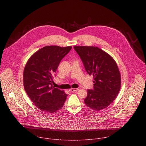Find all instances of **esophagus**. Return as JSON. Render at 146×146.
Segmentation results:
<instances>
[{
    "mask_svg": "<svg viewBox=\"0 0 146 146\" xmlns=\"http://www.w3.org/2000/svg\"><path fill=\"white\" fill-rule=\"evenodd\" d=\"M79 90L78 88H71L69 89V91L71 92H74L76 91H78Z\"/></svg>",
    "mask_w": 146,
    "mask_h": 146,
    "instance_id": "obj_1",
    "label": "esophagus"
}]
</instances>
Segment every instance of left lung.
Listing matches in <instances>:
<instances>
[{
    "mask_svg": "<svg viewBox=\"0 0 146 146\" xmlns=\"http://www.w3.org/2000/svg\"><path fill=\"white\" fill-rule=\"evenodd\" d=\"M87 73L94 77L93 89H88L84 103L94 110L100 111L111 104L121 87V76L112 57L98 47L75 46Z\"/></svg>",
    "mask_w": 146,
    "mask_h": 146,
    "instance_id": "left-lung-1",
    "label": "left lung"
}]
</instances>
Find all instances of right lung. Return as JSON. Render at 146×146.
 <instances>
[{"label":"right lung","instance_id":"add662e5","mask_svg":"<svg viewBox=\"0 0 146 146\" xmlns=\"http://www.w3.org/2000/svg\"><path fill=\"white\" fill-rule=\"evenodd\" d=\"M71 46L51 45L42 48L29 60L23 71V86L39 109L53 113L62 108L67 94L53 87V76L60 62L70 51Z\"/></svg>","mask_w":146,"mask_h":146}]
</instances>
